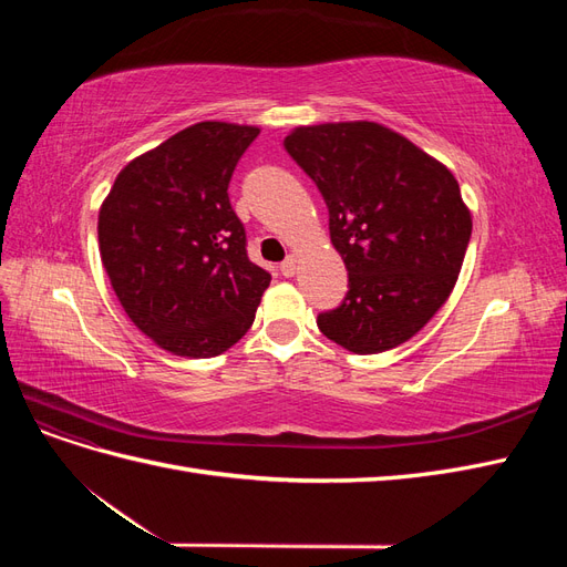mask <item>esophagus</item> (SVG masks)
<instances>
[{
	"mask_svg": "<svg viewBox=\"0 0 567 567\" xmlns=\"http://www.w3.org/2000/svg\"><path fill=\"white\" fill-rule=\"evenodd\" d=\"M296 265H298V260H296V257L293 255H290V257H286V260L281 262V274H284V277H293V274H296Z\"/></svg>",
	"mask_w": 567,
	"mask_h": 567,
	"instance_id": "esophagus-1",
	"label": "esophagus"
}]
</instances>
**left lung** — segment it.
Listing matches in <instances>:
<instances>
[{"label": "left lung", "mask_w": 567, "mask_h": 567, "mask_svg": "<svg viewBox=\"0 0 567 567\" xmlns=\"http://www.w3.org/2000/svg\"><path fill=\"white\" fill-rule=\"evenodd\" d=\"M284 146L321 192L348 293L321 312L326 338L354 354L402 346L450 298L471 241L454 175L375 123L298 127Z\"/></svg>", "instance_id": "8db88e82"}]
</instances>
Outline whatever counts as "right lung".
I'll use <instances>...</instances> for the list:
<instances>
[{
  "label": "right lung",
  "instance_id": "add662e5",
  "mask_svg": "<svg viewBox=\"0 0 567 567\" xmlns=\"http://www.w3.org/2000/svg\"><path fill=\"white\" fill-rule=\"evenodd\" d=\"M257 127L198 123L117 175L99 248L120 305L163 350L205 359L252 326L271 274L250 262L229 182Z\"/></svg>",
  "mask_w": 567,
  "mask_h": 567
}]
</instances>
